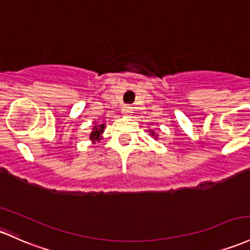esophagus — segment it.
Masks as SVG:
<instances>
[{"label":"esophagus","instance_id":"34e87169","mask_svg":"<svg viewBox=\"0 0 250 250\" xmlns=\"http://www.w3.org/2000/svg\"><path fill=\"white\" fill-rule=\"evenodd\" d=\"M123 111H125V114H131V112H133V106L125 105V108H123Z\"/></svg>","mask_w":250,"mask_h":250}]
</instances>
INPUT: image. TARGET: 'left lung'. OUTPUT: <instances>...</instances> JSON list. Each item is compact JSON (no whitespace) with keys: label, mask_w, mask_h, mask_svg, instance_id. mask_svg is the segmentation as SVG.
I'll return each instance as SVG.
<instances>
[{"label":"left lung","mask_w":250,"mask_h":250,"mask_svg":"<svg viewBox=\"0 0 250 250\" xmlns=\"http://www.w3.org/2000/svg\"><path fill=\"white\" fill-rule=\"evenodd\" d=\"M152 134H153V135H154V133H152Z\"/></svg>","instance_id":"obj_1"}]
</instances>
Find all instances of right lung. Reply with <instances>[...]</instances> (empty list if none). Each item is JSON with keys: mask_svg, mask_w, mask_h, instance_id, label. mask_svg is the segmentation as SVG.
Segmentation results:
<instances>
[{"mask_svg": "<svg viewBox=\"0 0 250 250\" xmlns=\"http://www.w3.org/2000/svg\"><path fill=\"white\" fill-rule=\"evenodd\" d=\"M104 127H105V125H95V127L92 128V131H91V134H90V139H91V140H96V139H98V138H100L101 133H103V129H104Z\"/></svg>", "mask_w": 250, "mask_h": 250, "instance_id": "add662e5", "label": "right lung"}]
</instances>
